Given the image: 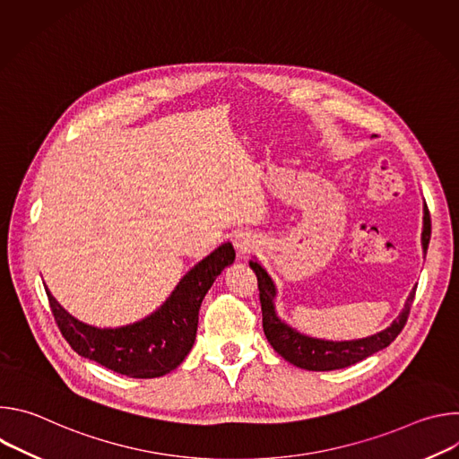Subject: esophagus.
Wrapping results in <instances>:
<instances>
[{
  "mask_svg": "<svg viewBox=\"0 0 459 459\" xmlns=\"http://www.w3.org/2000/svg\"><path fill=\"white\" fill-rule=\"evenodd\" d=\"M234 247H236V250H238V254L241 257H247L257 247V239H255V236L252 232H239L234 238Z\"/></svg>",
  "mask_w": 459,
  "mask_h": 459,
  "instance_id": "esophagus-1",
  "label": "esophagus"
}]
</instances>
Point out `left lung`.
Returning <instances> with one entry per match:
<instances>
[{"label": "left lung", "mask_w": 459, "mask_h": 459, "mask_svg": "<svg viewBox=\"0 0 459 459\" xmlns=\"http://www.w3.org/2000/svg\"><path fill=\"white\" fill-rule=\"evenodd\" d=\"M430 241V214L425 207V218H423V250L427 252ZM250 267L255 273L257 278V289H259V301H261V314H264V333L273 345V349L285 358L289 363L305 368V370H336L351 367L370 354L388 347L392 342L398 338V334L403 331V326L409 319L411 307L416 296V289L411 292L403 312L392 321L388 329L363 338L356 342H323L314 340L308 336H303L296 331H292L289 325H285L281 319H278L274 312L273 299L276 296V289L273 280L269 278L267 271L261 267L257 261H250Z\"/></svg>", "instance_id": "left-lung-1"}]
</instances>
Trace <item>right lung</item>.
<instances>
[{
    "label": "right lung",
    "instance_id": "obj_1",
    "mask_svg": "<svg viewBox=\"0 0 459 459\" xmlns=\"http://www.w3.org/2000/svg\"><path fill=\"white\" fill-rule=\"evenodd\" d=\"M234 257V247L223 243L183 276L161 308L121 329H96L74 319L48 289L45 290L59 333L80 356L128 377H160L174 370L190 352L202 301Z\"/></svg>",
    "mask_w": 459,
    "mask_h": 459
}]
</instances>
